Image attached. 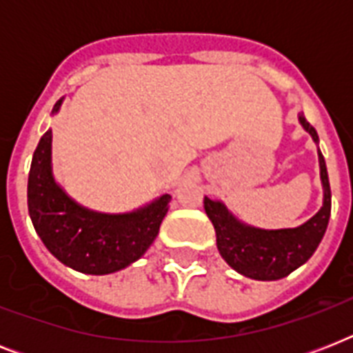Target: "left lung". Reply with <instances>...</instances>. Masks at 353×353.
Here are the masks:
<instances>
[{"label": "left lung", "instance_id": "1", "mask_svg": "<svg viewBox=\"0 0 353 353\" xmlns=\"http://www.w3.org/2000/svg\"><path fill=\"white\" fill-rule=\"evenodd\" d=\"M299 122L315 143L319 135L315 128L299 115ZM319 166L323 181V207L313 218L295 229H258L240 221L221 201L205 198V212L216 231V243L221 258L243 276L254 280H279L306 263L323 240L332 212V190L328 170L319 150Z\"/></svg>", "mask_w": 353, "mask_h": 353}]
</instances>
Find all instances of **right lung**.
<instances>
[{
  "label": "right lung",
  "instance_id": "obj_1",
  "mask_svg": "<svg viewBox=\"0 0 353 353\" xmlns=\"http://www.w3.org/2000/svg\"><path fill=\"white\" fill-rule=\"evenodd\" d=\"M62 101L54 104L58 113ZM52 132L47 130L30 163L27 205L36 232L52 256L85 274H110L143 256L159 234L170 194L124 214L85 209L69 198L52 176Z\"/></svg>",
  "mask_w": 353,
  "mask_h": 353
}]
</instances>
